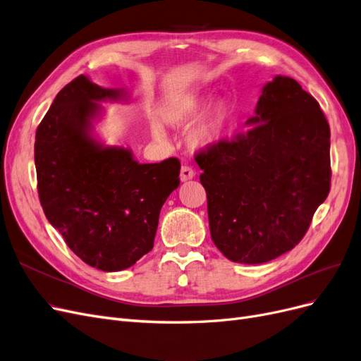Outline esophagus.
<instances>
[{
	"instance_id": "1",
	"label": "esophagus",
	"mask_w": 361,
	"mask_h": 361,
	"mask_svg": "<svg viewBox=\"0 0 361 361\" xmlns=\"http://www.w3.org/2000/svg\"><path fill=\"white\" fill-rule=\"evenodd\" d=\"M195 176V171L190 166H182L180 169V180L187 182Z\"/></svg>"
}]
</instances>
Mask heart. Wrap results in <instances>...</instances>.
<instances>
[{
  "mask_svg": "<svg viewBox=\"0 0 361 361\" xmlns=\"http://www.w3.org/2000/svg\"><path fill=\"white\" fill-rule=\"evenodd\" d=\"M206 105V99L195 93H182L171 97L161 108V117L169 125L182 126L197 116ZM228 118V106L224 102H215L200 116V118L188 130V141L195 149L211 146L218 140L226 128ZM152 130L157 137L161 135V128L154 123Z\"/></svg>",
  "mask_w": 361,
  "mask_h": 361,
  "instance_id": "1",
  "label": "heart"
}]
</instances>
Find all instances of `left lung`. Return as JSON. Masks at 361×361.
Instances as JSON below:
<instances>
[{"instance_id": "obj_1", "label": "left lung", "mask_w": 361, "mask_h": 361, "mask_svg": "<svg viewBox=\"0 0 361 361\" xmlns=\"http://www.w3.org/2000/svg\"><path fill=\"white\" fill-rule=\"evenodd\" d=\"M251 126L195 155L212 241L232 262L265 264L307 232L330 192V126L289 76L265 84Z\"/></svg>"}]
</instances>
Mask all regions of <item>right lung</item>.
Segmentation results:
<instances>
[{"mask_svg": "<svg viewBox=\"0 0 361 361\" xmlns=\"http://www.w3.org/2000/svg\"><path fill=\"white\" fill-rule=\"evenodd\" d=\"M102 101H128L80 75L56 96L35 143L39 199L48 221L87 265L105 272L133 267L154 248L159 212L179 187L180 162L140 164L133 150L94 135Z\"/></svg>", "mask_w": 361, "mask_h": 361, "instance_id": "add662e5", "label": "right lung"}]
</instances>
